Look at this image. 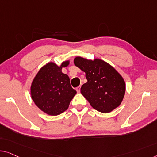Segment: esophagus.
<instances>
[{
    "label": "esophagus",
    "instance_id": "esophagus-1",
    "mask_svg": "<svg viewBox=\"0 0 157 157\" xmlns=\"http://www.w3.org/2000/svg\"><path fill=\"white\" fill-rule=\"evenodd\" d=\"M76 91H77V92H78V93L80 92V86H78V87L76 88Z\"/></svg>",
    "mask_w": 157,
    "mask_h": 157
}]
</instances>
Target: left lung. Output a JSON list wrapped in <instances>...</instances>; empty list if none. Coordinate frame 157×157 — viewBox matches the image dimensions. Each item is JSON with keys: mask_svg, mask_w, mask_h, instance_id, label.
Wrapping results in <instances>:
<instances>
[{"mask_svg": "<svg viewBox=\"0 0 157 157\" xmlns=\"http://www.w3.org/2000/svg\"><path fill=\"white\" fill-rule=\"evenodd\" d=\"M74 64L85 72L87 82L81 94L97 111L107 113L119 106L125 92L124 79L116 70L101 59L75 58Z\"/></svg>", "mask_w": 157, "mask_h": 157, "instance_id": "obj_1", "label": "left lung"}]
</instances>
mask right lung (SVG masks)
Returning <instances> with one entry per match:
<instances>
[{"mask_svg":"<svg viewBox=\"0 0 157 157\" xmlns=\"http://www.w3.org/2000/svg\"><path fill=\"white\" fill-rule=\"evenodd\" d=\"M70 61L60 66L49 62L39 70L32 82L31 96L34 104L44 113L57 116L68 109L70 102L77 92L71 85L67 75L62 72Z\"/></svg>","mask_w":157,"mask_h":157,"instance_id":"obj_1","label":"right lung"}]
</instances>
